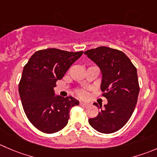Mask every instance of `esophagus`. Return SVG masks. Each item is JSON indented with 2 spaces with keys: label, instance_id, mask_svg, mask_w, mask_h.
<instances>
[{
  "label": "esophagus",
  "instance_id": "34e87169",
  "mask_svg": "<svg viewBox=\"0 0 157 157\" xmlns=\"http://www.w3.org/2000/svg\"><path fill=\"white\" fill-rule=\"evenodd\" d=\"M80 106H84V107H86V106H89V104H88V103H83V102H80Z\"/></svg>",
  "mask_w": 157,
  "mask_h": 157
}]
</instances>
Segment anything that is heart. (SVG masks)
<instances>
[{
  "label": "heart",
  "instance_id": "b5f03b06",
  "mask_svg": "<svg viewBox=\"0 0 157 157\" xmlns=\"http://www.w3.org/2000/svg\"><path fill=\"white\" fill-rule=\"evenodd\" d=\"M76 94H77V95L79 97H80V98L82 99H86L88 97V92L86 90H77L76 91Z\"/></svg>",
  "mask_w": 157,
  "mask_h": 157
}]
</instances>
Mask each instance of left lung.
Returning a JSON list of instances; mask_svg holds the SVG:
<instances>
[{
	"mask_svg": "<svg viewBox=\"0 0 157 157\" xmlns=\"http://www.w3.org/2000/svg\"><path fill=\"white\" fill-rule=\"evenodd\" d=\"M84 54L101 71L102 96L108 101L103 109L102 104L94 103L100 111L89 119L90 125L102 133L118 131L130 120L137 103L140 86L136 67L124 52L107 47L88 50Z\"/></svg>",
	"mask_w": 157,
	"mask_h": 157,
	"instance_id": "left-lung-1",
	"label": "left lung"
}]
</instances>
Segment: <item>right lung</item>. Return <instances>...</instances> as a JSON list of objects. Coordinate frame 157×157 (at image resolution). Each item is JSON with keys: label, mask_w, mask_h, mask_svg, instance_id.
I'll list each match as a JSON object with an SVG mask.
<instances>
[{"label": "right lung", "mask_w": 157, "mask_h": 157, "mask_svg": "<svg viewBox=\"0 0 157 157\" xmlns=\"http://www.w3.org/2000/svg\"><path fill=\"white\" fill-rule=\"evenodd\" d=\"M83 51L48 48L35 52L23 70L19 94L24 113L41 132L54 133L66 127L70 110L79 101L72 97H55L56 82L63 78Z\"/></svg>", "instance_id": "add662e5"}]
</instances>
